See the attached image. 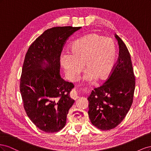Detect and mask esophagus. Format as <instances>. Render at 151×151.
<instances>
[{"instance_id":"obj_1","label":"esophagus","mask_w":151,"mask_h":151,"mask_svg":"<svg viewBox=\"0 0 151 151\" xmlns=\"http://www.w3.org/2000/svg\"><path fill=\"white\" fill-rule=\"evenodd\" d=\"M70 96V98H72V99H76L78 98V93H77V91H76L75 89H73L71 91Z\"/></svg>"}]
</instances>
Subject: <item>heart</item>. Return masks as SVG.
Returning <instances> with one entry per match:
<instances>
[{"label":"heart","mask_w":151,"mask_h":151,"mask_svg":"<svg viewBox=\"0 0 151 151\" xmlns=\"http://www.w3.org/2000/svg\"><path fill=\"white\" fill-rule=\"evenodd\" d=\"M116 47L114 41L96 33L85 35L75 40L70 47V53L64 52L61 64L68 79L76 81L84 70V80L92 83L96 79L106 81L115 65Z\"/></svg>","instance_id":"b5f03b06"}]
</instances>
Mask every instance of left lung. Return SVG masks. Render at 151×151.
Listing matches in <instances>:
<instances>
[{
    "mask_svg": "<svg viewBox=\"0 0 151 151\" xmlns=\"http://www.w3.org/2000/svg\"><path fill=\"white\" fill-rule=\"evenodd\" d=\"M115 36L119 45L118 60L108 79L88 98L90 120L102 130L114 129L124 119L133 103L135 86L130 53L119 36Z\"/></svg>",
    "mask_w": 151,
    "mask_h": 151,
    "instance_id": "obj_1",
    "label": "left lung"
}]
</instances>
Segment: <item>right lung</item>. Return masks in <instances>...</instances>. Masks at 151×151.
Returning <instances> with one entry per match:
<instances>
[{
	"label": "right lung",
	"mask_w": 151,
	"mask_h": 151,
	"mask_svg": "<svg viewBox=\"0 0 151 151\" xmlns=\"http://www.w3.org/2000/svg\"><path fill=\"white\" fill-rule=\"evenodd\" d=\"M81 27H54L44 31L27 52L22 68L20 92L27 115L47 133L62 130L74 103V86L60 75V55L66 41Z\"/></svg>",
	"instance_id": "right-lung-1"
}]
</instances>
